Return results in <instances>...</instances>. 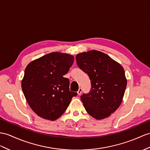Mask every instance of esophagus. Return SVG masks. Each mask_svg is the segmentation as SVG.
<instances>
[{"label": "esophagus", "instance_id": "1", "mask_svg": "<svg viewBox=\"0 0 150 150\" xmlns=\"http://www.w3.org/2000/svg\"><path fill=\"white\" fill-rule=\"evenodd\" d=\"M81 92H82V88H79V90H78V91L77 92V93H78V95H81Z\"/></svg>", "mask_w": 150, "mask_h": 150}]
</instances>
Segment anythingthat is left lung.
<instances>
[{
  "instance_id": "obj_1",
  "label": "left lung",
  "mask_w": 150,
  "mask_h": 150,
  "mask_svg": "<svg viewBox=\"0 0 150 150\" xmlns=\"http://www.w3.org/2000/svg\"><path fill=\"white\" fill-rule=\"evenodd\" d=\"M76 62L89 76L91 89L80 97L86 111L93 118L108 117L121 104L127 86L123 67L99 51L78 54Z\"/></svg>"
}]
</instances>
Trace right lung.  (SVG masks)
Here are the masks:
<instances>
[{
  "instance_id": "1",
  "label": "right lung",
  "mask_w": 150,
  "mask_h": 150,
  "mask_svg": "<svg viewBox=\"0 0 150 150\" xmlns=\"http://www.w3.org/2000/svg\"><path fill=\"white\" fill-rule=\"evenodd\" d=\"M71 54L53 52L31 62L25 70L21 88L31 109L40 117L55 120L78 93L69 90L67 74L74 63Z\"/></svg>"
}]
</instances>
